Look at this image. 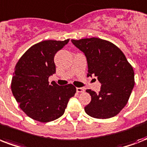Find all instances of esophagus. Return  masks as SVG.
I'll return each instance as SVG.
<instances>
[{
	"label": "esophagus",
	"mask_w": 147,
	"mask_h": 147,
	"mask_svg": "<svg viewBox=\"0 0 147 147\" xmlns=\"http://www.w3.org/2000/svg\"><path fill=\"white\" fill-rule=\"evenodd\" d=\"M76 91H77V92H78V93H82V92H84V88H76Z\"/></svg>",
	"instance_id": "34e87169"
}]
</instances>
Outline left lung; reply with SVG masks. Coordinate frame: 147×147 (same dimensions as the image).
Wrapping results in <instances>:
<instances>
[{"label": "left lung", "mask_w": 147, "mask_h": 147, "mask_svg": "<svg viewBox=\"0 0 147 147\" xmlns=\"http://www.w3.org/2000/svg\"><path fill=\"white\" fill-rule=\"evenodd\" d=\"M87 58L88 77L95 76L101 84L98 93L87 89L92 100L86 114L98 119L118 114L127 105L134 86V71L123 52L114 43L100 38L71 40Z\"/></svg>", "instance_id": "1"}]
</instances>
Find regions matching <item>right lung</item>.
Instances as JSON below:
<instances>
[{
	"label": "right lung",
	"instance_id": "obj_1",
	"mask_svg": "<svg viewBox=\"0 0 147 147\" xmlns=\"http://www.w3.org/2000/svg\"><path fill=\"white\" fill-rule=\"evenodd\" d=\"M64 41L44 40L34 44L18 60L11 81V91L20 107L30 118L47 123L64 114L76 88L71 84H49L55 73L54 56L66 45Z\"/></svg>",
	"mask_w": 147,
	"mask_h": 147
}]
</instances>
